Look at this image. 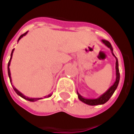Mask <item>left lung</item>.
I'll return each instance as SVG.
<instances>
[{
    "label": "left lung",
    "instance_id": "left-lung-1",
    "mask_svg": "<svg viewBox=\"0 0 134 134\" xmlns=\"http://www.w3.org/2000/svg\"><path fill=\"white\" fill-rule=\"evenodd\" d=\"M102 42L104 43V44L106 45L108 48H109L111 51V53H112L113 55L115 58V60H116V62H115V71H116V79H115V81L114 82V83L112 86H110L109 89L107 90L106 92H105L103 94L100 96L99 97L97 98V99H87V98L83 97V96H81L80 94L77 91V94L78 97L80 101H81L82 102H83L85 104H88V105H90V106H96V105H101V104H105L106 102H107L109 100L111 96L113 94L114 92L115 91V90L118 88V86L119 81H120V72H119V68H118V58H117L115 55L113 53V47L110 44V43L107 40H102Z\"/></svg>",
    "mask_w": 134,
    "mask_h": 134
}]
</instances>
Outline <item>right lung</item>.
Wrapping results in <instances>:
<instances>
[{"instance_id": "add662e5", "label": "right lung", "mask_w": 134, "mask_h": 134, "mask_svg": "<svg viewBox=\"0 0 134 134\" xmlns=\"http://www.w3.org/2000/svg\"><path fill=\"white\" fill-rule=\"evenodd\" d=\"M28 33V32H25L24 34L21 35V36L19 37V40H18V42L21 40V38H22L23 37L25 36L26 34ZM14 49H12V53H11V57H10V59H9V63H8V65H7V71H8V76H9V80H10V83H11L12 86V87H13L14 90V91L16 92V93L18 95H19L21 97L24 98V99L26 100H28V101H30V102H35V101H37V100H39V99H42V98H29L28 97H26V96H25L24 94H22L21 92H19V90H18L16 88L14 87V86L12 85V79H11V74H10V70H9V65H10V63H11V60H12V54H13V52H14ZM52 95V94H48V95L47 96H45V97H44V98H46V97H50Z\"/></svg>"}]
</instances>
